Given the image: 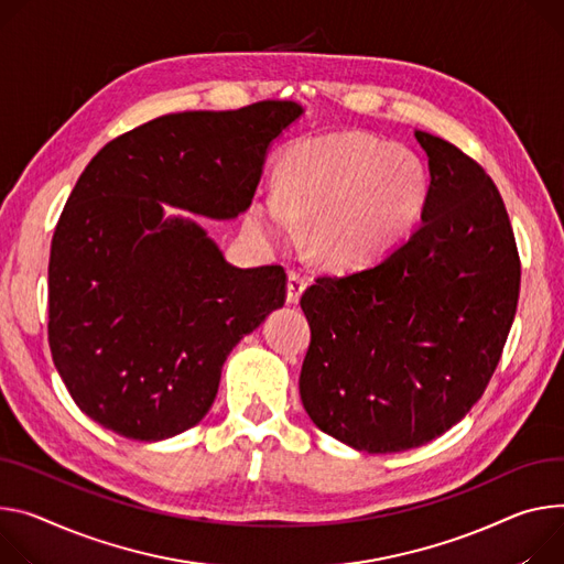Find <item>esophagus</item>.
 <instances>
[{
  "instance_id": "34e87169",
  "label": "esophagus",
  "mask_w": 564,
  "mask_h": 564,
  "mask_svg": "<svg viewBox=\"0 0 564 564\" xmlns=\"http://www.w3.org/2000/svg\"><path fill=\"white\" fill-rule=\"evenodd\" d=\"M305 288H308V279L299 272H290L288 274V303H299Z\"/></svg>"
}]
</instances>
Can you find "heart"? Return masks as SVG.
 Instances as JSON below:
<instances>
[{
    "instance_id": "heart-1",
    "label": "heart",
    "mask_w": 564,
    "mask_h": 564,
    "mask_svg": "<svg viewBox=\"0 0 564 564\" xmlns=\"http://www.w3.org/2000/svg\"><path fill=\"white\" fill-rule=\"evenodd\" d=\"M276 184V193L251 202V229L283 240L294 223H311V249L330 268L367 265L395 249L430 197L416 152L357 130L288 145Z\"/></svg>"
}]
</instances>
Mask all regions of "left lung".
<instances>
[{"label":"left lung","mask_w":564,"mask_h":564,"mask_svg":"<svg viewBox=\"0 0 564 564\" xmlns=\"http://www.w3.org/2000/svg\"><path fill=\"white\" fill-rule=\"evenodd\" d=\"M430 162L421 227L380 261L303 292L305 412L369 454L434 441L486 391L513 326L520 253L503 199L454 143L414 132Z\"/></svg>","instance_id":"1"}]
</instances>
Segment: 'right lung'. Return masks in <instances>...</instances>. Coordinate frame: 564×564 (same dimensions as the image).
Returning a JSON list of instances; mask_svg holds the SVG:
<instances>
[{
    "label": "right lung",
    "mask_w": 564,
    "mask_h": 564,
    "mask_svg": "<svg viewBox=\"0 0 564 564\" xmlns=\"http://www.w3.org/2000/svg\"><path fill=\"white\" fill-rule=\"evenodd\" d=\"M294 100L152 119L96 152L51 240L48 346L91 421L155 443L212 409L231 348L285 303L281 265L236 268L197 223L247 212Z\"/></svg>",
    "instance_id": "right-lung-1"
}]
</instances>
